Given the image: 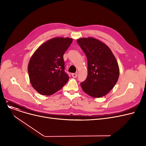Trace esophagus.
Segmentation results:
<instances>
[{
    "label": "esophagus",
    "mask_w": 146,
    "mask_h": 146,
    "mask_svg": "<svg viewBox=\"0 0 146 146\" xmlns=\"http://www.w3.org/2000/svg\"><path fill=\"white\" fill-rule=\"evenodd\" d=\"M72 77H73V78H77L78 74H76V73H72Z\"/></svg>",
    "instance_id": "34e87169"
}]
</instances>
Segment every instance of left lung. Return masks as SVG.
Listing matches in <instances>:
<instances>
[{"instance_id": "obj_1", "label": "left lung", "mask_w": 146, "mask_h": 146, "mask_svg": "<svg viewBox=\"0 0 146 146\" xmlns=\"http://www.w3.org/2000/svg\"><path fill=\"white\" fill-rule=\"evenodd\" d=\"M88 60V76L80 83L83 91L94 98L108 94L117 83L119 74L118 64L110 48L94 38L77 40Z\"/></svg>"}]
</instances>
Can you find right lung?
I'll return each mask as SVG.
<instances>
[{"instance_id":"1","label":"right lung","mask_w":146,"mask_h":146,"mask_svg":"<svg viewBox=\"0 0 146 146\" xmlns=\"http://www.w3.org/2000/svg\"><path fill=\"white\" fill-rule=\"evenodd\" d=\"M73 41L70 38H54L39 47L28 66L33 87L43 95H51L62 88L69 79L64 72L63 55Z\"/></svg>"}]
</instances>
